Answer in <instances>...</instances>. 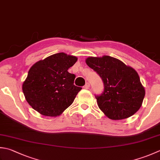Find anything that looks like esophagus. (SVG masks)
I'll return each mask as SVG.
<instances>
[{
	"label": "esophagus",
	"mask_w": 160,
	"mask_h": 160,
	"mask_svg": "<svg viewBox=\"0 0 160 160\" xmlns=\"http://www.w3.org/2000/svg\"><path fill=\"white\" fill-rule=\"evenodd\" d=\"M89 87H90V84L89 82H87L85 84V85L83 87V88L85 89H88L89 88Z\"/></svg>",
	"instance_id": "esophagus-1"
}]
</instances>
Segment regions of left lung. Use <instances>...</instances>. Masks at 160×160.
I'll list each match as a JSON object with an SVG mask.
<instances>
[{
    "mask_svg": "<svg viewBox=\"0 0 160 160\" xmlns=\"http://www.w3.org/2000/svg\"><path fill=\"white\" fill-rule=\"evenodd\" d=\"M85 62L104 83V92L96 98L98 108L109 118L124 119L139 110L145 89L133 68L108 55L89 57Z\"/></svg>",
    "mask_w": 160,
    "mask_h": 160,
    "instance_id": "left-lung-1",
    "label": "left lung"
}]
</instances>
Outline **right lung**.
<instances>
[{"label":"right lung","mask_w":160,"mask_h":160,"mask_svg":"<svg viewBox=\"0 0 160 160\" xmlns=\"http://www.w3.org/2000/svg\"><path fill=\"white\" fill-rule=\"evenodd\" d=\"M78 60L64 52L53 54L34 64L22 85L27 102L46 117H58L73 103L81 87L74 85L76 76L68 72Z\"/></svg>","instance_id":"1"}]
</instances>
